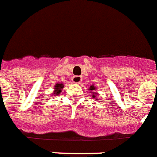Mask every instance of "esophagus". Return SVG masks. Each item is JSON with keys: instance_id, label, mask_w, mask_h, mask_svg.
Returning <instances> with one entry per match:
<instances>
[{"instance_id": "esophagus-1", "label": "esophagus", "mask_w": 157, "mask_h": 157, "mask_svg": "<svg viewBox=\"0 0 157 157\" xmlns=\"http://www.w3.org/2000/svg\"><path fill=\"white\" fill-rule=\"evenodd\" d=\"M72 82L75 83V84H80L82 81V78H81V76H74L72 77Z\"/></svg>"}]
</instances>
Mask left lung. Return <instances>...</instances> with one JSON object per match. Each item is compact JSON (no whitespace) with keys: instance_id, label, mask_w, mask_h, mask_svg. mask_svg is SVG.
I'll use <instances>...</instances> for the list:
<instances>
[{"instance_id":"obj_1","label":"left lung","mask_w":157,"mask_h":157,"mask_svg":"<svg viewBox=\"0 0 157 157\" xmlns=\"http://www.w3.org/2000/svg\"><path fill=\"white\" fill-rule=\"evenodd\" d=\"M88 90L90 91L92 98H95L96 100H98V92H94V90H96V87H94V85H92L91 86H90V87L88 89Z\"/></svg>"}]
</instances>
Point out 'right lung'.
<instances>
[{"mask_svg":"<svg viewBox=\"0 0 157 157\" xmlns=\"http://www.w3.org/2000/svg\"><path fill=\"white\" fill-rule=\"evenodd\" d=\"M63 87H64V85L62 82L56 83L54 86V91L52 92V96H58L59 94H60Z\"/></svg>","mask_w":157,"mask_h":157,"instance_id":"right-lung-1","label":"right lung"}]
</instances>
